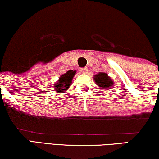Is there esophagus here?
Wrapping results in <instances>:
<instances>
[{
  "mask_svg": "<svg viewBox=\"0 0 159 159\" xmlns=\"http://www.w3.org/2000/svg\"><path fill=\"white\" fill-rule=\"evenodd\" d=\"M80 71H81V73L83 74H85L88 73V69L86 68V67H84V68H82L80 69Z\"/></svg>",
  "mask_w": 159,
  "mask_h": 159,
  "instance_id": "esophagus-1",
  "label": "esophagus"
}]
</instances>
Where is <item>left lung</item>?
I'll list each match as a JSON object with an SVG mask.
<instances>
[{
	"instance_id": "obj_1",
	"label": "left lung",
	"mask_w": 159,
	"mask_h": 159,
	"mask_svg": "<svg viewBox=\"0 0 159 159\" xmlns=\"http://www.w3.org/2000/svg\"><path fill=\"white\" fill-rule=\"evenodd\" d=\"M93 79L96 84L102 89L109 90L114 85V80L104 72H99L98 74L94 75Z\"/></svg>"
}]
</instances>
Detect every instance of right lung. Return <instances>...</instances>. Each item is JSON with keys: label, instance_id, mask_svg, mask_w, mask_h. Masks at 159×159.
Returning a JSON list of instances; mask_svg holds the SVG:
<instances>
[{"label": "right lung", "instance_id": "add662e5", "mask_svg": "<svg viewBox=\"0 0 159 159\" xmlns=\"http://www.w3.org/2000/svg\"><path fill=\"white\" fill-rule=\"evenodd\" d=\"M76 74V71L74 70H69L66 73L61 75L59 80L53 85L52 88L54 90H55L57 93H60V95L68 90L69 88L71 85L72 79Z\"/></svg>", "mask_w": 159, "mask_h": 159}]
</instances>
